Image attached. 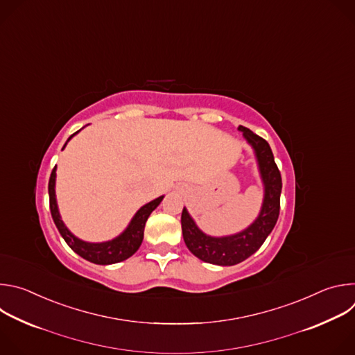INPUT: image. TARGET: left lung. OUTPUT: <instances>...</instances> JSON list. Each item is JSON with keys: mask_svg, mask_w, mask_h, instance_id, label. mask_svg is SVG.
Here are the masks:
<instances>
[{"mask_svg": "<svg viewBox=\"0 0 355 355\" xmlns=\"http://www.w3.org/2000/svg\"><path fill=\"white\" fill-rule=\"evenodd\" d=\"M239 130L243 132L247 141L254 148L261 180L264 182V200L259 218L237 234L212 237L195 225L185 208L181 215L182 236L188 250L199 260L216 266H234L254 254L272 232L279 216L282 180L271 147L267 140L252 133L250 129L239 126Z\"/></svg>", "mask_w": 355, "mask_h": 355, "instance_id": "1", "label": "left lung"}]
</instances>
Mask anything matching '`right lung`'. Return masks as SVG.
I'll list each match as a JSON object with an SVG mask.
<instances>
[{
	"label": "right lung",
	"mask_w": 355,
	"mask_h": 355,
	"mask_svg": "<svg viewBox=\"0 0 355 355\" xmlns=\"http://www.w3.org/2000/svg\"><path fill=\"white\" fill-rule=\"evenodd\" d=\"M74 135H71L67 139V141ZM55 184H56V166L52 170V174H50V180H49V204H50V214H52V218H53V222H55L58 230L60 232L62 237L69 244V247L74 252H77L80 257L85 259L87 261H91L94 264H101V266L115 264V263L123 261L135 254L143 241V232H144V225L147 222V218L160 205V202L164 198V196H159L157 199L151 200L144 207H141L136 212L133 219L130 220L126 230L122 234H119L118 237H115L110 241H104V243H88V241H83L78 237H76L64 226V223L60 218L59 209H58Z\"/></svg>",
	"instance_id": "obj_1"
}]
</instances>
